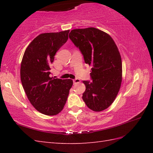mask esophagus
<instances>
[{
    "mask_svg": "<svg viewBox=\"0 0 153 153\" xmlns=\"http://www.w3.org/2000/svg\"><path fill=\"white\" fill-rule=\"evenodd\" d=\"M80 79H77V78H76V79H74L73 80V82H74V84H76V83H80Z\"/></svg>",
    "mask_w": 153,
    "mask_h": 153,
    "instance_id": "34e87169",
    "label": "esophagus"
}]
</instances>
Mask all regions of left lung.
<instances>
[{"mask_svg":"<svg viewBox=\"0 0 153 153\" xmlns=\"http://www.w3.org/2000/svg\"><path fill=\"white\" fill-rule=\"evenodd\" d=\"M69 38L85 62L92 66L91 81H83L86 87L83 101L93 111L105 110L115 100L121 86L122 65L118 47L108 34L95 27L71 30Z\"/></svg>","mask_w":153,"mask_h":153,"instance_id":"obj_1","label":"left lung"}]
</instances>
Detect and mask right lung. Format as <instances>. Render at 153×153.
I'll return each mask as SVG.
<instances>
[{
	"label": "right lung",
	"mask_w": 153,
	"mask_h": 153,
	"mask_svg": "<svg viewBox=\"0 0 153 153\" xmlns=\"http://www.w3.org/2000/svg\"><path fill=\"white\" fill-rule=\"evenodd\" d=\"M70 30L39 35L23 56L20 77L27 98L37 111L56 115L66 102L73 81L51 77V64L59 48L66 43Z\"/></svg>",
	"instance_id": "add662e5"
}]
</instances>
